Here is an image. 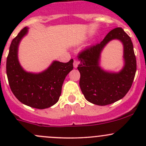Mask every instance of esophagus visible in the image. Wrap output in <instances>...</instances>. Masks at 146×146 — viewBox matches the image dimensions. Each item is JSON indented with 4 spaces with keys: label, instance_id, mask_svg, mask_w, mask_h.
<instances>
[{
    "label": "esophagus",
    "instance_id": "obj_1",
    "mask_svg": "<svg viewBox=\"0 0 146 146\" xmlns=\"http://www.w3.org/2000/svg\"><path fill=\"white\" fill-rule=\"evenodd\" d=\"M79 65V61H77V60H74V61H73V66H74L75 68H76Z\"/></svg>",
    "mask_w": 146,
    "mask_h": 146
}]
</instances>
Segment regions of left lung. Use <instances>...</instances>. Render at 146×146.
<instances>
[{
    "mask_svg": "<svg viewBox=\"0 0 146 146\" xmlns=\"http://www.w3.org/2000/svg\"><path fill=\"white\" fill-rule=\"evenodd\" d=\"M123 44L125 66L118 73L106 72L99 66L101 53L111 40ZM80 73V89L90 102L100 106L112 104L122 99L131 87L136 71V59L130 36L121 27L110 31L99 44L91 46L78 56Z\"/></svg>",
    "mask_w": 146,
    "mask_h": 146,
    "instance_id": "1",
    "label": "left lung"
}]
</instances>
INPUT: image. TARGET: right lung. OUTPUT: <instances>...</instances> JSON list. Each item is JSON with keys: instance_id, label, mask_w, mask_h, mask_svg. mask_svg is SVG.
<instances>
[{"instance_id": "obj_1", "label": "right lung", "mask_w": 146, "mask_h": 146, "mask_svg": "<svg viewBox=\"0 0 146 146\" xmlns=\"http://www.w3.org/2000/svg\"><path fill=\"white\" fill-rule=\"evenodd\" d=\"M27 32L28 27H24L12 41L7 57V76L10 89L19 101L29 107L43 110L58 101L65 78L73 68V60L68 63L54 61L39 73L25 71L20 66L17 54L20 41Z\"/></svg>"}]
</instances>
